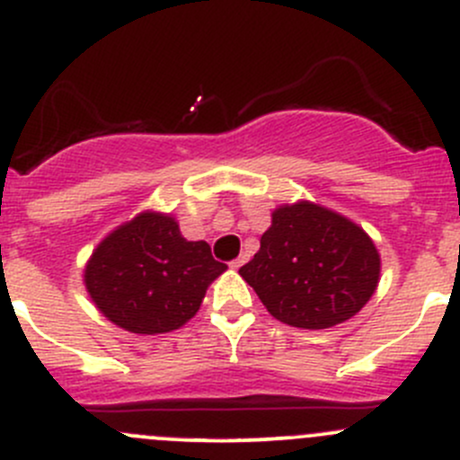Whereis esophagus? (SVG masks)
Segmentation results:
<instances>
[{
    "label": "esophagus",
    "instance_id": "esophagus-1",
    "mask_svg": "<svg viewBox=\"0 0 460 460\" xmlns=\"http://www.w3.org/2000/svg\"><path fill=\"white\" fill-rule=\"evenodd\" d=\"M247 253H243V256H238V258H235V261H231L229 262V265H231V270H240V267H243L244 265V262H247Z\"/></svg>",
    "mask_w": 460,
    "mask_h": 460
}]
</instances>
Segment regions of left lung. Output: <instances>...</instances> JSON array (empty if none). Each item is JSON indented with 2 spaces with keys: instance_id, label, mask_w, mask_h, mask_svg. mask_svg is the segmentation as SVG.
<instances>
[{
  "instance_id": "1",
  "label": "left lung",
  "mask_w": 460,
  "mask_h": 460,
  "mask_svg": "<svg viewBox=\"0 0 460 460\" xmlns=\"http://www.w3.org/2000/svg\"><path fill=\"white\" fill-rule=\"evenodd\" d=\"M240 276L271 316L323 330L367 305L380 280V253L349 217L312 202L283 204Z\"/></svg>"
}]
</instances>
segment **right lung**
Listing matches in <instances>:
<instances>
[{"instance_id": "obj_1", "label": "right lung", "mask_w": 460, "mask_h": 460, "mask_svg": "<svg viewBox=\"0 0 460 460\" xmlns=\"http://www.w3.org/2000/svg\"><path fill=\"white\" fill-rule=\"evenodd\" d=\"M225 270L204 240L181 235L175 217L144 211L93 249L84 288L119 328L162 334L198 314L207 288Z\"/></svg>"}]
</instances>
